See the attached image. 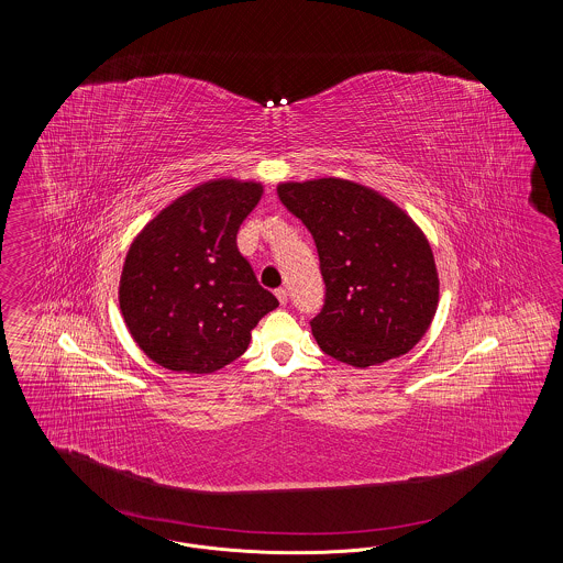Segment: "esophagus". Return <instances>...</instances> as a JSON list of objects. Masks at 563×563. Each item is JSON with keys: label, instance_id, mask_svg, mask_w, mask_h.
Here are the masks:
<instances>
[{"label": "esophagus", "instance_id": "1", "mask_svg": "<svg viewBox=\"0 0 563 563\" xmlns=\"http://www.w3.org/2000/svg\"><path fill=\"white\" fill-rule=\"evenodd\" d=\"M274 295H276V299H278V301H280V306H285V303H287V289H283V287H280V289H276V291H274Z\"/></svg>", "mask_w": 563, "mask_h": 563}]
</instances>
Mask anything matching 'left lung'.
<instances>
[{"instance_id": "left-lung-1", "label": "left lung", "mask_w": 563, "mask_h": 563, "mask_svg": "<svg viewBox=\"0 0 563 563\" xmlns=\"http://www.w3.org/2000/svg\"><path fill=\"white\" fill-rule=\"evenodd\" d=\"M276 189L319 249L327 295L310 327L322 352L365 369L413 349L439 306V272L422 228L390 198L350 179Z\"/></svg>"}]
</instances>
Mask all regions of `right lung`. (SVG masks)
Instances as JSON below:
<instances>
[{"label": "right lung", "instance_id": "obj_1", "mask_svg": "<svg viewBox=\"0 0 563 563\" xmlns=\"http://www.w3.org/2000/svg\"><path fill=\"white\" fill-rule=\"evenodd\" d=\"M260 181L217 177L177 196L134 236L118 301L136 346L170 372L214 374L278 306L236 246Z\"/></svg>", "mask_w": 563, "mask_h": 563}]
</instances>
